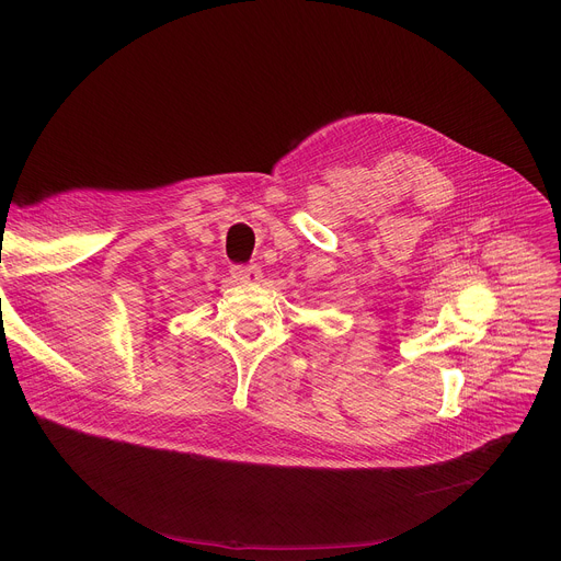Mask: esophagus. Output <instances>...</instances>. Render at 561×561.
<instances>
[{"mask_svg":"<svg viewBox=\"0 0 561 561\" xmlns=\"http://www.w3.org/2000/svg\"><path fill=\"white\" fill-rule=\"evenodd\" d=\"M230 273H232L234 279H239V282H251V284L260 282V277H262V268H260L257 264H234V266L230 268Z\"/></svg>","mask_w":561,"mask_h":561,"instance_id":"obj_1","label":"esophagus"}]
</instances>
